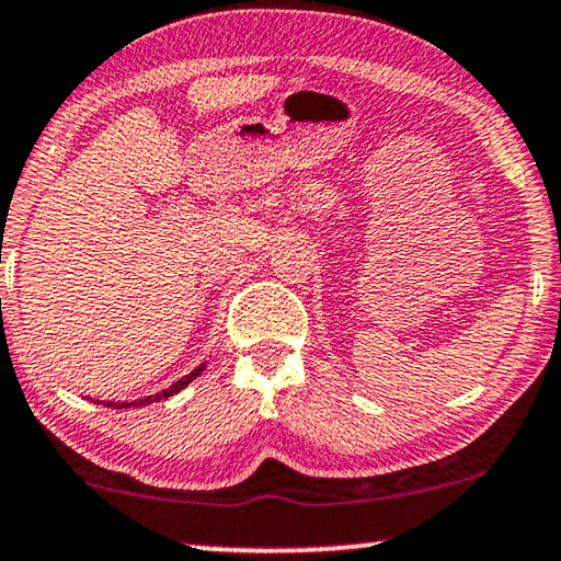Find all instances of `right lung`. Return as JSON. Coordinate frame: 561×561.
<instances>
[{
	"mask_svg": "<svg viewBox=\"0 0 561 561\" xmlns=\"http://www.w3.org/2000/svg\"><path fill=\"white\" fill-rule=\"evenodd\" d=\"M201 370H204V365H201V367H196V370H194V373H188V375H186V378H181L179 382H173V386H171V388H165L163 392H156V396H153V398H144V400H138V403H128V408H130V405H136V408H138V405H146V403H150V400H165V398H171V396H173V392H179V390H183V388H186V386H188V382H191V380H194V378H196V375H198ZM105 405H111V403H105ZM115 405H118V408H125V405H121V403H115Z\"/></svg>",
	"mask_w": 561,
	"mask_h": 561,
	"instance_id": "add662e5",
	"label": "right lung"
}]
</instances>
